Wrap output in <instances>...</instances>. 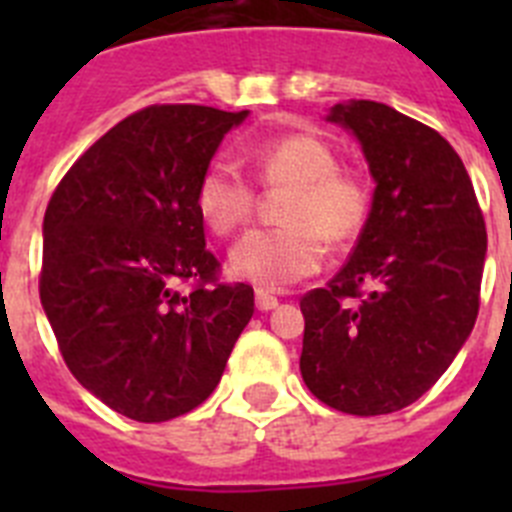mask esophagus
<instances>
[{"label": "esophagus", "mask_w": 512, "mask_h": 512, "mask_svg": "<svg viewBox=\"0 0 512 512\" xmlns=\"http://www.w3.org/2000/svg\"><path fill=\"white\" fill-rule=\"evenodd\" d=\"M277 305H279V300L271 295V292H266V289H256V307H259L261 312L274 310Z\"/></svg>", "instance_id": "34e87169"}]
</instances>
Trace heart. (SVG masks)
<instances>
[{
    "label": "heart",
    "instance_id": "obj_1",
    "mask_svg": "<svg viewBox=\"0 0 512 512\" xmlns=\"http://www.w3.org/2000/svg\"><path fill=\"white\" fill-rule=\"evenodd\" d=\"M253 174L264 187H289L282 207L284 228L256 230L230 251L233 277L261 289H282L323 266L325 241L343 246L364 230L372 212V187L359 171L341 169L328 140L310 133L266 140L248 151ZM194 207L217 235L246 228L256 212V192L233 166L202 171Z\"/></svg>",
    "mask_w": 512,
    "mask_h": 512
}]
</instances>
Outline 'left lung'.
Masks as SVG:
<instances>
[{"mask_svg": "<svg viewBox=\"0 0 512 512\" xmlns=\"http://www.w3.org/2000/svg\"><path fill=\"white\" fill-rule=\"evenodd\" d=\"M328 120L359 138L377 189L343 269L300 300V372L328 408L395 413L431 390L472 333L485 217L433 128L369 99L336 104Z\"/></svg>", "mask_w": 512, "mask_h": 512, "instance_id": "obj_1", "label": "left lung"}]
</instances>
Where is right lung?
Wrapping results in <instances>:
<instances>
[{
	"mask_svg": "<svg viewBox=\"0 0 512 512\" xmlns=\"http://www.w3.org/2000/svg\"><path fill=\"white\" fill-rule=\"evenodd\" d=\"M246 117L202 104L133 112L81 153L45 210L40 302L63 361L138 423L202 405L253 315L248 284L217 282L194 207L202 171Z\"/></svg>",
	"mask_w": 512,
	"mask_h": 512,
	"instance_id": "add662e5",
	"label": "right lung"
}]
</instances>
